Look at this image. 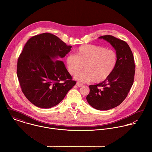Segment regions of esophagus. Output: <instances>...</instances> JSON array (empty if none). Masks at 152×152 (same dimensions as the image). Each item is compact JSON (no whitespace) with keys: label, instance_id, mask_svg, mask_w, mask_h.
Segmentation results:
<instances>
[{"label":"esophagus","instance_id":"1","mask_svg":"<svg viewBox=\"0 0 152 152\" xmlns=\"http://www.w3.org/2000/svg\"><path fill=\"white\" fill-rule=\"evenodd\" d=\"M76 85L78 86V87H81L83 86V84L81 83H79V82H77L76 83Z\"/></svg>","mask_w":152,"mask_h":152}]
</instances>
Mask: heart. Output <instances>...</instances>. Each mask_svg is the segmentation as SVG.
Listing matches in <instances>:
<instances>
[{
	"label": "heart",
	"instance_id": "heart-1",
	"mask_svg": "<svg viewBox=\"0 0 152 152\" xmlns=\"http://www.w3.org/2000/svg\"><path fill=\"white\" fill-rule=\"evenodd\" d=\"M117 62L115 51L92 44L79 47L75 54H69L66 58L68 72L72 75L76 74L84 65L86 70L75 76L76 80L82 82H100L105 80L113 73Z\"/></svg>",
	"mask_w": 152,
	"mask_h": 152
}]
</instances>
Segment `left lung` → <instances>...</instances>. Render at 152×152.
<instances>
[{"instance_id": "obj_1", "label": "left lung", "mask_w": 152, "mask_h": 152, "mask_svg": "<svg viewBox=\"0 0 152 152\" xmlns=\"http://www.w3.org/2000/svg\"><path fill=\"white\" fill-rule=\"evenodd\" d=\"M115 48L117 62L114 70L104 81L89 86L86 96L89 104L98 110H108L120 105L126 98L134 82L135 64L128 44L110 35L99 37Z\"/></svg>"}]
</instances>
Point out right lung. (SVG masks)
I'll return each mask as SVG.
<instances>
[{"instance_id":"obj_1","label":"right lung","mask_w":152,"mask_h":152,"mask_svg":"<svg viewBox=\"0 0 152 152\" xmlns=\"http://www.w3.org/2000/svg\"><path fill=\"white\" fill-rule=\"evenodd\" d=\"M57 36L43 33L25 44L17 63V76L25 97L35 106L50 108L59 104L76 84L60 58L70 52Z\"/></svg>"}]
</instances>
